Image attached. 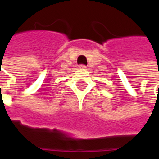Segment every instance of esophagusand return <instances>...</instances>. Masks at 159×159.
<instances>
[{
	"instance_id": "34e87169",
	"label": "esophagus",
	"mask_w": 159,
	"mask_h": 159,
	"mask_svg": "<svg viewBox=\"0 0 159 159\" xmlns=\"http://www.w3.org/2000/svg\"><path fill=\"white\" fill-rule=\"evenodd\" d=\"M79 68H80V69H85V68H86V65H85V64H80V65H79Z\"/></svg>"
}]
</instances>
